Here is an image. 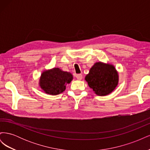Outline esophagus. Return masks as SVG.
I'll return each mask as SVG.
<instances>
[{
    "mask_svg": "<svg viewBox=\"0 0 150 150\" xmlns=\"http://www.w3.org/2000/svg\"><path fill=\"white\" fill-rule=\"evenodd\" d=\"M76 78L78 79V80H81V79H82V78H83V75L81 74H76Z\"/></svg>",
    "mask_w": 150,
    "mask_h": 150,
    "instance_id": "obj_1",
    "label": "esophagus"
}]
</instances>
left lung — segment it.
Here are the masks:
<instances>
[{"instance_id":"obj_1","label":"left lung","mask_w":150,"mask_h":150,"mask_svg":"<svg viewBox=\"0 0 150 150\" xmlns=\"http://www.w3.org/2000/svg\"><path fill=\"white\" fill-rule=\"evenodd\" d=\"M85 80L96 94L106 96L117 86L119 76L114 66L98 62L91 68Z\"/></svg>"}]
</instances>
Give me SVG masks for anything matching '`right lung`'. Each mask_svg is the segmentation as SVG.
<instances>
[{
    "mask_svg": "<svg viewBox=\"0 0 150 150\" xmlns=\"http://www.w3.org/2000/svg\"><path fill=\"white\" fill-rule=\"evenodd\" d=\"M73 76L59 68L44 71L39 79V86L44 91L51 95H57L64 91L66 85L71 83Z\"/></svg>",
    "mask_w": 150,
    "mask_h": 150,
    "instance_id": "add662e5",
    "label": "right lung"
}]
</instances>
